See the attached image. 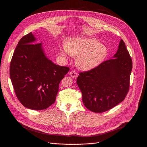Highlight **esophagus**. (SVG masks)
Returning <instances> with one entry per match:
<instances>
[{"label": "esophagus", "instance_id": "34e87169", "mask_svg": "<svg viewBox=\"0 0 147 147\" xmlns=\"http://www.w3.org/2000/svg\"><path fill=\"white\" fill-rule=\"evenodd\" d=\"M69 75H70L72 78H76L77 77V76H78L77 73L76 71H70V72L69 73Z\"/></svg>", "mask_w": 147, "mask_h": 147}]
</instances>
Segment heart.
Wrapping results in <instances>:
<instances>
[{"mask_svg": "<svg viewBox=\"0 0 147 147\" xmlns=\"http://www.w3.org/2000/svg\"><path fill=\"white\" fill-rule=\"evenodd\" d=\"M108 51L105 45L93 38H78L70 39L66 46L60 49V54L65 58L70 55L77 57V66L83 70L92 69L105 59Z\"/></svg>", "mask_w": 147, "mask_h": 147, "instance_id": "b5f03b06", "label": "heart"}]
</instances>
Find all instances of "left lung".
<instances>
[{"label":"left lung","mask_w":147,"mask_h":147,"mask_svg":"<svg viewBox=\"0 0 147 147\" xmlns=\"http://www.w3.org/2000/svg\"><path fill=\"white\" fill-rule=\"evenodd\" d=\"M132 66L130 54L120 39L112 59L79 74L77 84L85 107L93 112L102 113L121 102L129 89Z\"/></svg>","instance_id":"obj_1"}]
</instances>
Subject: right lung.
<instances>
[{
    "label": "right lung",
    "mask_w": 147,
    "mask_h": 147,
    "mask_svg": "<svg viewBox=\"0 0 147 147\" xmlns=\"http://www.w3.org/2000/svg\"><path fill=\"white\" fill-rule=\"evenodd\" d=\"M36 40L32 32L19 40L11 60L10 77L23 105L41 111L55 102L59 83L70 69L53 63L47 57L42 44H35Z\"/></svg>",
    "instance_id": "right-lung-1"
}]
</instances>
